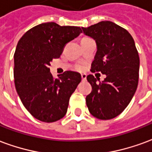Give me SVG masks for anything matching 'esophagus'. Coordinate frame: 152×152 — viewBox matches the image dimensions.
<instances>
[{"mask_svg":"<svg viewBox=\"0 0 152 152\" xmlns=\"http://www.w3.org/2000/svg\"><path fill=\"white\" fill-rule=\"evenodd\" d=\"M81 79H82V80H86V74H81Z\"/></svg>","mask_w":152,"mask_h":152,"instance_id":"1","label":"esophagus"}]
</instances>
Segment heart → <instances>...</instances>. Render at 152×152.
Returning a JSON list of instances; mask_svg holds the SVG:
<instances>
[{"label":"heart","instance_id":"obj_1","mask_svg":"<svg viewBox=\"0 0 152 152\" xmlns=\"http://www.w3.org/2000/svg\"><path fill=\"white\" fill-rule=\"evenodd\" d=\"M76 69H77V70H81V69H82V67H81L80 66H78L77 67H76Z\"/></svg>","mask_w":152,"mask_h":152}]
</instances>
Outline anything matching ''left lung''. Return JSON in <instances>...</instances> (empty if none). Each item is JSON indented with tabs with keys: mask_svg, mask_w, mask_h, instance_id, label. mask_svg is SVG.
Returning <instances> with one entry per match:
<instances>
[{
	"mask_svg": "<svg viewBox=\"0 0 152 152\" xmlns=\"http://www.w3.org/2000/svg\"><path fill=\"white\" fill-rule=\"evenodd\" d=\"M82 30L97 44L90 71L107 76L102 83H97L93 75L87 76L92 91L86 96V105L94 117L110 120L126 108L136 92L138 52L129 31L112 22H99Z\"/></svg>",
	"mask_w": 152,
	"mask_h": 152,
	"instance_id": "obj_1",
	"label": "left lung"
}]
</instances>
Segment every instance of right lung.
I'll return each instance as SVG.
<instances>
[{
    "mask_svg": "<svg viewBox=\"0 0 152 152\" xmlns=\"http://www.w3.org/2000/svg\"><path fill=\"white\" fill-rule=\"evenodd\" d=\"M81 32L80 27L51 22L35 26L18 40L14 55L15 88L25 108L39 121L51 123L66 115L81 76L66 71L54 79L49 66Z\"/></svg>",
    "mask_w": 152,
    "mask_h": 152,
    "instance_id": "add662e5",
    "label": "right lung"
}]
</instances>
